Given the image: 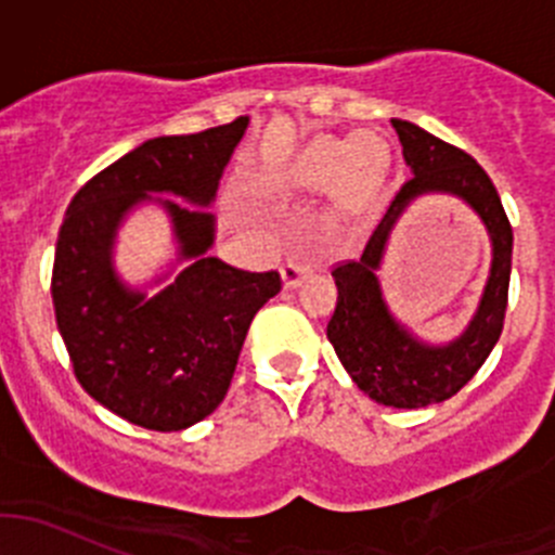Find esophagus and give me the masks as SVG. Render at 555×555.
<instances>
[{
  "label": "esophagus",
  "mask_w": 555,
  "mask_h": 555,
  "mask_svg": "<svg viewBox=\"0 0 555 555\" xmlns=\"http://www.w3.org/2000/svg\"><path fill=\"white\" fill-rule=\"evenodd\" d=\"M313 271V260L311 257H289L282 268V279H284V287H298L300 279L306 273Z\"/></svg>",
  "instance_id": "obj_1"
}]
</instances>
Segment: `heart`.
Wrapping results in <instances>:
<instances>
[{"label": "heart", "mask_w": 555, "mask_h": 555, "mask_svg": "<svg viewBox=\"0 0 555 555\" xmlns=\"http://www.w3.org/2000/svg\"><path fill=\"white\" fill-rule=\"evenodd\" d=\"M389 164V147L376 133L317 139L295 158L289 182L304 190H330L335 184L338 211L354 217L378 193Z\"/></svg>", "instance_id": "1"}]
</instances>
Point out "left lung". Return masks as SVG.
I'll return each instance as SVG.
<instances>
[{
	"label": "left lung",
	"instance_id": "obj_1",
	"mask_svg": "<svg viewBox=\"0 0 555 555\" xmlns=\"http://www.w3.org/2000/svg\"><path fill=\"white\" fill-rule=\"evenodd\" d=\"M391 126L400 137L402 158L413 177L395 193L362 255L335 262L338 300L327 322V338L340 365L371 400L391 408H424L456 395L480 371L500 340L511 287L513 228L494 182L478 160L413 122L391 120ZM422 192H453L467 199L485 220L495 246L492 276L479 313L463 338L449 347L418 345L400 328L385 309L375 279L390 225Z\"/></svg>",
	"mask_w": 555,
	"mask_h": 555
}]
</instances>
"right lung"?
<instances>
[{"instance_id": "add662e5", "label": "right lung", "mask_w": 555, "mask_h": 555, "mask_svg": "<svg viewBox=\"0 0 555 555\" xmlns=\"http://www.w3.org/2000/svg\"><path fill=\"white\" fill-rule=\"evenodd\" d=\"M246 117L188 137H158L88 179L55 244V322L82 389L137 427L179 433L228 395L255 313L282 289L279 271L251 273L206 257L215 217L166 198L190 266L155 298L117 282L109 251L122 215L150 193L209 206L242 142Z\"/></svg>"}]
</instances>
